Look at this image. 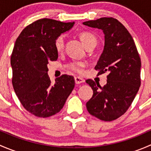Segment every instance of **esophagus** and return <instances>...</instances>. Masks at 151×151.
<instances>
[{
    "instance_id": "34e87169",
    "label": "esophagus",
    "mask_w": 151,
    "mask_h": 151,
    "mask_svg": "<svg viewBox=\"0 0 151 151\" xmlns=\"http://www.w3.org/2000/svg\"><path fill=\"white\" fill-rule=\"evenodd\" d=\"M74 80H75L76 84H81V83H85V80L80 77H74Z\"/></svg>"
}]
</instances>
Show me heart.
I'll list each match as a JSON object with an SVG mask.
<instances>
[{
    "label": "heart",
    "instance_id": "heart-1",
    "mask_svg": "<svg viewBox=\"0 0 151 151\" xmlns=\"http://www.w3.org/2000/svg\"><path fill=\"white\" fill-rule=\"evenodd\" d=\"M80 39L84 45L85 48L91 46L96 47L97 43V40L95 36L91 33L88 32H84L82 33L80 36ZM64 42H65V36L63 35H60L55 41V47L58 52H61L64 47ZM85 64L83 63H73L69 65V68L71 69L74 70L76 71H80L82 68L84 67Z\"/></svg>",
    "mask_w": 151,
    "mask_h": 151
}]
</instances>
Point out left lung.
I'll return each instance as SVG.
<instances>
[{
	"label": "left lung",
	"instance_id": "left-lung-1",
	"mask_svg": "<svg viewBox=\"0 0 151 151\" xmlns=\"http://www.w3.org/2000/svg\"><path fill=\"white\" fill-rule=\"evenodd\" d=\"M83 25L102 30L104 46L95 66L99 74L109 72L104 87L87 80L93 91L86 103L88 112L104 121L117 119L126 112L140 86L141 60L136 45L127 29L116 19L101 17Z\"/></svg>",
	"mask_w": 151,
	"mask_h": 151
}]
</instances>
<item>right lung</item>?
Listing matches in <instances>:
<instances>
[{"mask_svg": "<svg viewBox=\"0 0 151 151\" xmlns=\"http://www.w3.org/2000/svg\"><path fill=\"white\" fill-rule=\"evenodd\" d=\"M74 25L39 19L24 28L15 42L11 56L14 90L24 108L39 118L60 112L74 88L72 76L62 75L52 84L47 74L48 63L58 57L55 41Z\"/></svg>", "mask_w": 151, "mask_h": 151, "instance_id": "obj_1", "label": "right lung"}]
</instances>
